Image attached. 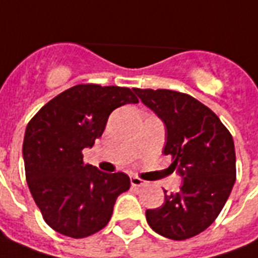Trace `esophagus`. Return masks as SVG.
<instances>
[{
  "label": "esophagus",
  "instance_id": "obj_1",
  "mask_svg": "<svg viewBox=\"0 0 258 258\" xmlns=\"http://www.w3.org/2000/svg\"><path fill=\"white\" fill-rule=\"evenodd\" d=\"M131 185H133V187H135V188L146 187V185H147V181H146V180L139 179V177L133 176V177H131Z\"/></svg>",
  "mask_w": 258,
  "mask_h": 258
}]
</instances>
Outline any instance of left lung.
Returning a JSON list of instances; mask_svg holds the SVG:
<instances>
[{
	"label": "left lung",
	"mask_w": 258,
	"mask_h": 258,
	"mask_svg": "<svg viewBox=\"0 0 258 258\" xmlns=\"http://www.w3.org/2000/svg\"><path fill=\"white\" fill-rule=\"evenodd\" d=\"M140 100L162 119L167 130L164 155L183 177L176 194L162 207L146 211L156 233L187 240L216 220L236 181V154L231 133L211 108L188 94L172 90L134 89Z\"/></svg>",
	"instance_id": "obj_1"
}]
</instances>
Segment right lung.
<instances>
[{"mask_svg": "<svg viewBox=\"0 0 258 258\" xmlns=\"http://www.w3.org/2000/svg\"><path fill=\"white\" fill-rule=\"evenodd\" d=\"M138 102L127 87L77 85L29 122L22 146L26 181L54 231L82 238L107 225L118 196L130 189V177L85 164L82 151L102 136L115 108Z\"/></svg>", "mask_w": 258, "mask_h": 258, "instance_id": "obj_1", "label": "right lung"}]
</instances>
